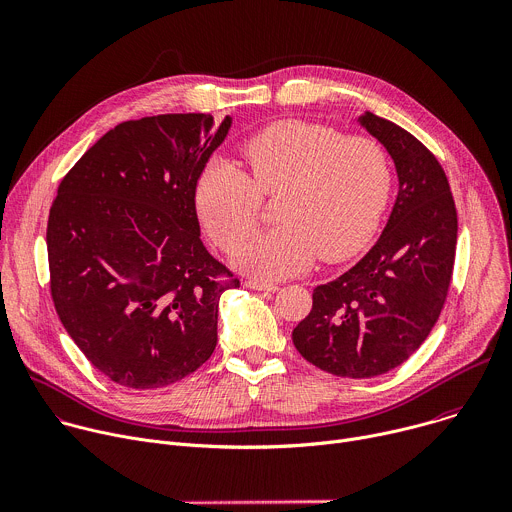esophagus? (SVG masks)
Listing matches in <instances>:
<instances>
[{
	"mask_svg": "<svg viewBox=\"0 0 512 512\" xmlns=\"http://www.w3.org/2000/svg\"><path fill=\"white\" fill-rule=\"evenodd\" d=\"M247 287L251 289H259V291H277L279 287L275 283H269V281H261V279H247L245 281Z\"/></svg>",
	"mask_w": 512,
	"mask_h": 512,
	"instance_id": "1",
	"label": "esophagus"
}]
</instances>
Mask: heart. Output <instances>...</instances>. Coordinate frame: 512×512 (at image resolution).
Instances as JSON below:
<instances>
[{
  "instance_id": "heart-1",
  "label": "heart",
  "mask_w": 512,
  "mask_h": 512,
  "mask_svg": "<svg viewBox=\"0 0 512 512\" xmlns=\"http://www.w3.org/2000/svg\"><path fill=\"white\" fill-rule=\"evenodd\" d=\"M247 172L212 160L198 176L194 204L208 237L233 253L257 227L261 198H273L271 231L239 251V267L287 277L318 257L338 263L375 237L391 194L381 143L302 119L271 123L243 143Z\"/></svg>"
}]
</instances>
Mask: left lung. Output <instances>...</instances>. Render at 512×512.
I'll list each match as a JSON object with an SVG mask.
<instances>
[{
  "mask_svg": "<svg viewBox=\"0 0 512 512\" xmlns=\"http://www.w3.org/2000/svg\"><path fill=\"white\" fill-rule=\"evenodd\" d=\"M360 123L391 154L399 194L375 247L314 289L310 314L291 332L314 367L348 379L385 375L421 346L444 310L458 241L442 164L393 121L367 113Z\"/></svg>",
  "mask_w": 512,
  "mask_h": 512,
  "instance_id": "8db88e82",
  "label": "left lung"
}]
</instances>
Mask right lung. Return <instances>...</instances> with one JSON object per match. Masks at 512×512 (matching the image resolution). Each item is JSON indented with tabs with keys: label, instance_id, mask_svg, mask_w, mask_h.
I'll return each instance as SVG.
<instances>
[{
	"label": "right lung",
	"instance_id": "right-lung-1",
	"mask_svg": "<svg viewBox=\"0 0 512 512\" xmlns=\"http://www.w3.org/2000/svg\"><path fill=\"white\" fill-rule=\"evenodd\" d=\"M231 127L210 113L123 121L68 170L46 245L56 314L117 385H172L216 348L218 298L235 273L200 241L194 190Z\"/></svg>",
	"mask_w": 512,
	"mask_h": 512
}]
</instances>
